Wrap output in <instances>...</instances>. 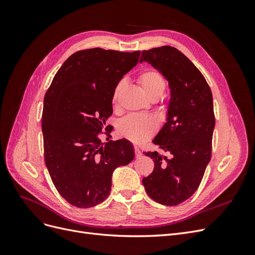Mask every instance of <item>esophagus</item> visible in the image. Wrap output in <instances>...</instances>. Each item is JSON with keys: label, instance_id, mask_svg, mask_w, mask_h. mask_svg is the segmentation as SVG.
Instances as JSON below:
<instances>
[{"label": "esophagus", "instance_id": "34e87169", "mask_svg": "<svg viewBox=\"0 0 255 255\" xmlns=\"http://www.w3.org/2000/svg\"><path fill=\"white\" fill-rule=\"evenodd\" d=\"M134 151H135V156L138 158V157H140L141 155H142V153H141V151L137 148V146H134Z\"/></svg>", "mask_w": 255, "mask_h": 255}]
</instances>
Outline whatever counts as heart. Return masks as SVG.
Segmentation results:
<instances>
[{
    "label": "heart",
    "mask_w": 255,
    "mask_h": 255,
    "mask_svg": "<svg viewBox=\"0 0 255 255\" xmlns=\"http://www.w3.org/2000/svg\"><path fill=\"white\" fill-rule=\"evenodd\" d=\"M138 83L140 84L142 91L149 99L152 97L160 98L167 88V82L163 74L156 70H153V69L143 71L138 78ZM123 87H125V81H120L116 86L113 95L114 104L117 102ZM156 128L157 122L154 118L144 117V116L139 115H129L120 121L118 132L127 139L139 143L149 139L155 133Z\"/></svg>",
    "instance_id": "1"
}]
</instances>
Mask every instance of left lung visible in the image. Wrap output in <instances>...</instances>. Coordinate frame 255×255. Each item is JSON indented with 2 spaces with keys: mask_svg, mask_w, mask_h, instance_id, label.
Listing matches in <instances>:
<instances>
[{
  "mask_svg": "<svg viewBox=\"0 0 255 255\" xmlns=\"http://www.w3.org/2000/svg\"><path fill=\"white\" fill-rule=\"evenodd\" d=\"M142 61L158 69L171 90L167 122L153 139L168 156L157 151L143 152L153 158L154 169L142 184L154 201L173 206L195 194L212 157V90L191 60L173 47L142 51Z\"/></svg>",
  "mask_w": 255,
  "mask_h": 255,
  "instance_id": "1",
  "label": "left lung"
}]
</instances>
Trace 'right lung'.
I'll return each mask as SVG.
<instances>
[{
	"mask_svg": "<svg viewBox=\"0 0 255 255\" xmlns=\"http://www.w3.org/2000/svg\"><path fill=\"white\" fill-rule=\"evenodd\" d=\"M139 56L140 51H78L60 67L45 92V166L59 195L73 206L88 208L103 202L115 169L134 159L128 140H110L113 127H106V120L113 114L116 86ZM102 133L107 143L101 141Z\"/></svg>",
	"mask_w": 255,
	"mask_h": 255,
	"instance_id": "add662e5",
	"label": "right lung"
}]
</instances>
